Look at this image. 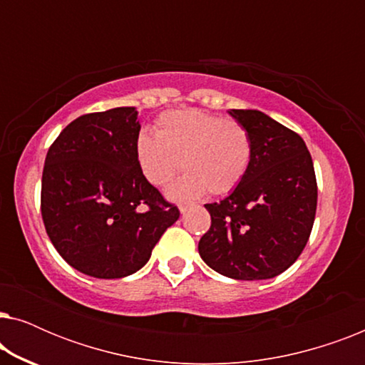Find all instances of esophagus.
<instances>
[{
    "mask_svg": "<svg viewBox=\"0 0 365 365\" xmlns=\"http://www.w3.org/2000/svg\"><path fill=\"white\" fill-rule=\"evenodd\" d=\"M178 207H179V211H181V214H184V212L187 211L189 207H191V204H189V202H184V204H179Z\"/></svg>",
    "mask_w": 365,
    "mask_h": 365,
    "instance_id": "1",
    "label": "esophagus"
}]
</instances>
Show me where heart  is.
Masks as SVG:
<instances>
[{
    "instance_id": "heart-1",
    "label": "heart",
    "mask_w": 365,
    "mask_h": 365,
    "mask_svg": "<svg viewBox=\"0 0 365 365\" xmlns=\"http://www.w3.org/2000/svg\"><path fill=\"white\" fill-rule=\"evenodd\" d=\"M154 134H139L136 161L154 187L166 186L182 166L186 174L168 191L173 199L231 192L251 164V134L241 123L216 114L197 109L163 113Z\"/></svg>"
}]
</instances>
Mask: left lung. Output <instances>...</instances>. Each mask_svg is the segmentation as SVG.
Wrapping results in <instances>:
<instances>
[{
  "label": "left lung",
  "mask_w": 365,
  "mask_h": 365,
  "mask_svg": "<svg viewBox=\"0 0 365 365\" xmlns=\"http://www.w3.org/2000/svg\"><path fill=\"white\" fill-rule=\"evenodd\" d=\"M252 139L246 176L222 201L204 204L211 227L199 256L237 281L272 279L291 267L311 236L317 207L312 158L302 138L257 109H229Z\"/></svg>",
  "instance_id": "8db88e82"
}]
</instances>
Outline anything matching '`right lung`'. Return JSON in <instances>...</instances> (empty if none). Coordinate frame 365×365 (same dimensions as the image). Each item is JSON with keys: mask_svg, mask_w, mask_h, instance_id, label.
Here are the masks:
<instances>
[{"mask_svg": "<svg viewBox=\"0 0 365 365\" xmlns=\"http://www.w3.org/2000/svg\"><path fill=\"white\" fill-rule=\"evenodd\" d=\"M139 129L136 108L84 114L46 154L44 227L59 256L86 276H131L179 219V209L164 201L138 166Z\"/></svg>", "mask_w": 365, "mask_h": 365, "instance_id": "1", "label": "right lung"}]
</instances>
